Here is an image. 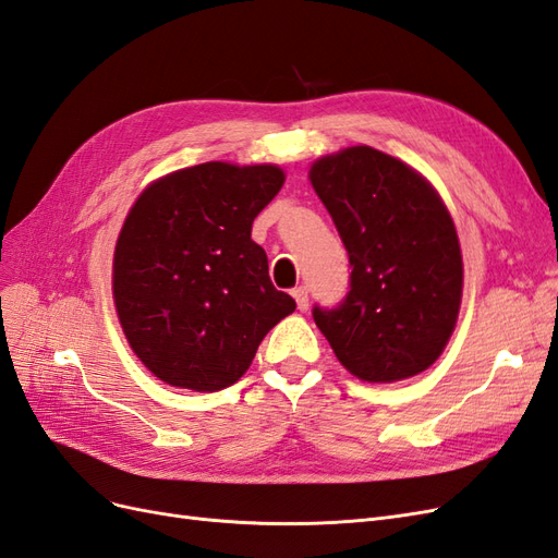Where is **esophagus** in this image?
Wrapping results in <instances>:
<instances>
[{
	"label": "esophagus",
	"instance_id": "34e87169",
	"mask_svg": "<svg viewBox=\"0 0 558 558\" xmlns=\"http://www.w3.org/2000/svg\"><path fill=\"white\" fill-rule=\"evenodd\" d=\"M293 298L298 302V310L300 312H307L310 310V291H307V286H298V289L293 291Z\"/></svg>",
	"mask_w": 558,
	"mask_h": 558
}]
</instances>
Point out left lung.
<instances>
[{
	"label": "left lung",
	"instance_id": "8db88e82",
	"mask_svg": "<svg viewBox=\"0 0 558 558\" xmlns=\"http://www.w3.org/2000/svg\"><path fill=\"white\" fill-rule=\"evenodd\" d=\"M310 181L340 232L351 291L314 307L353 377L391 384L430 367L459 318L463 258L445 202L410 165L373 146L318 158Z\"/></svg>",
	"mask_w": 558,
	"mask_h": 558
}]
</instances>
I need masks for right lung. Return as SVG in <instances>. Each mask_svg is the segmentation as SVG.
Segmentation results:
<instances>
[{
    "label": "right lung",
    "instance_id": "right-lung-1",
    "mask_svg": "<svg viewBox=\"0 0 558 558\" xmlns=\"http://www.w3.org/2000/svg\"><path fill=\"white\" fill-rule=\"evenodd\" d=\"M283 179L277 165L202 162L132 205L113 251V302L132 351L165 384L221 391L295 312L251 240Z\"/></svg>",
    "mask_w": 558,
    "mask_h": 558
}]
</instances>
